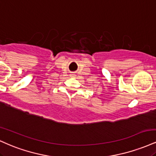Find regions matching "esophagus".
Masks as SVG:
<instances>
[{
	"label": "esophagus",
	"instance_id": "34e87169",
	"mask_svg": "<svg viewBox=\"0 0 156 156\" xmlns=\"http://www.w3.org/2000/svg\"><path fill=\"white\" fill-rule=\"evenodd\" d=\"M73 74H72V75H71V76H73Z\"/></svg>",
	"mask_w": 156,
	"mask_h": 156
}]
</instances>
